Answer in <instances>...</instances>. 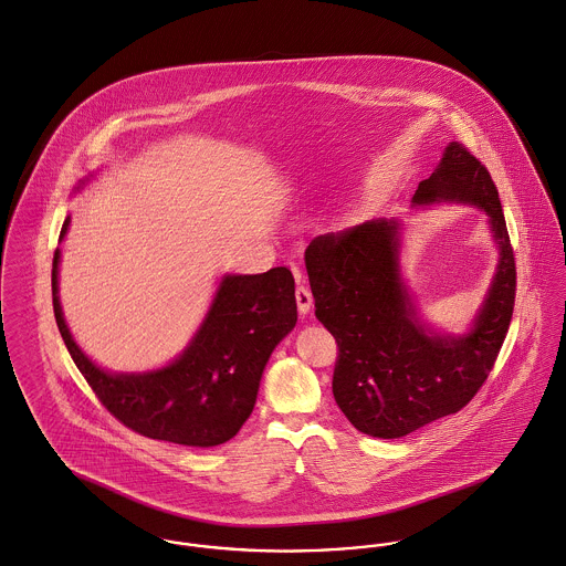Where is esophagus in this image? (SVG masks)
Masks as SVG:
<instances>
[{
  "label": "esophagus",
  "instance_id": "34e87169",
  "mask_svg": "<svg viewBox=\"0 0 566 566\" xmlns=\"http://www.w3.org/2000/svg\"><path fill=\"white\" fill-rule=\"evenodd\" d=\"M295 300H297V311H300V314L311 313V308H313V293L306 286H297Z\"/></svg>",
  "mask_w": 566,
  "mask_h": 566
}]
</instances>
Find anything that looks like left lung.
I'll use <instances>...</instances> for the list:
<instances>
[{
    "label": "left lung",
    "mask_w": 566,
    "mask_h": 566,
    "mask_svg": "<svg viewBox=\"0 0 566 566\" xmlns=\"http://www.w3.org/2000/svg\"><path fill=\"white\" fill-rule=\"evenodd\" d=\"M475 206L500 260L486 297L462 334L423 321L401 273V221L371 219L316 237L306 250L314 314L338 343L332 392L363 434L401 439L464 408L491 374L512 318L516 269L502 201L486 167L449 143L419 182L415 208Z\"/></svg>",
    "instance_id": "left-lung-1"
}]
</instances>
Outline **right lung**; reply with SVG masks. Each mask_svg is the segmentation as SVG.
I'll return each mask as SVG.
<instances>
[{"label":"right lung","mask_w":566,"mask_h":566,"mask_svg":"<svg viewBox=\"0 0 566 566\" xmlns=\"http://www.w3.org/2000/svg\"><path fill=\"white\" fill-rule=\"evenodd\" d=\"M69 223L71 217L64 219L61 241ZM59 271L61 250L52 269L54 314L75 367L108 412L147 439L187 447L234 439L252 415L273 349L297 323L295 280L286 266L255 275L226 273L189 345L169 365L115 374L95 365L73 340L61 306Z\"/></svg>","instance_id":"obj_1"}]
</instances>
